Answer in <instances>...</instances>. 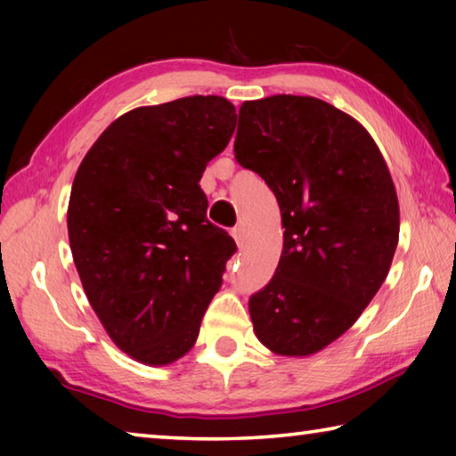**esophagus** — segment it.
Listing matches in <instances>:
<instances>
[{
  "instance_id": "esophagus-1",
  "label": "esophagus",
  "mask_w": 456,
  "mask_h": 456,
  "mask_svg": "<svg viewBox=\"0 0 456 456\" xmlns=\"http://www.w3.org/2000/svg\"><path fill=\"white\" fill-rule=\"evenodd\" d=\"M245 231H247L245 223H239L237 227L231 229V237L235 239V243H237V245H241V243H243V239H245Z\"/></svg>"
}]
</instances>
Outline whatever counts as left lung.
Wrapping results in <instances>:
<instances>
[{
    "instance_id": "1",
    "label": "left lung",
    "mask_w": 456,
    "mask_h": 456,
    "mask_svg": "<svg viewBox=\"0 0 456 456\" xmlns=\"http://www.w3.org/2000/svg\"><path fill=\"white\" fill-rule=\"evenodd\" d=\"M237 163L273 191L283 249L249 299L253 331L273 354L305 358L346 334L390 272L400 233L395 183L350 114L314 96L239 108Z\"/></svg>"
}]
</instances>
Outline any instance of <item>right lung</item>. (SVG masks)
Listing matches in <instances>:
<instances>
[{"label":"right lung","mask_w":456,"mask_h":456,"mask_svg":"<svg viewBox=\"0 0 456 456\" xmlns=\"http://www.w3.org/2000/svg\"><path fill=\"white\" fill-rule=\"evenodd\" d=\"M235 122L223 96L138 106L98 136L74 176L68 239L84 293L141 364H173L195 346L237 249L207 221L199 187Z\"/></svg>","instance_id":"obj_1"}]
</instances>
